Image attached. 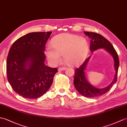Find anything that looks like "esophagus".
Wrapping results in <instances>:
<instances>
[{"mask_svg":"<svg viewBox=\"0 0 127 127\" xmlns=\"http://www.w3.org/2000/svg\"><path fill=\"white\" fill-rule=\"evenodd\" d=\"M65 69H66V67H61L58 68V70H60V71H63Z\"/></svg>","mask_w":127,"mask_h":127,"instance_id":"34e87169","label":"esophagus"}]
</instances>
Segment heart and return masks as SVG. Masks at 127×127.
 Returning <instances> with one entry per match:
<instances>
[{
	"label": "heart",
	"instance_id": "obj_1",
	"mask_svg": "<svg viewBox=\"0 0 127 127\" xmlns=\"http://www.w3.org/2000/svg\"><path fill=\"white\" fill-rule=\"evenodd\" d=\"M51 45L47 46L45 54L49 62L57 65L62 60L70 66L78 65L85 58L89 49L87 40L83 37L69 33H61L51 40Z\"/></svg>",
	"mask_w": 127,
	"mask_h": 127
}]
</instances>
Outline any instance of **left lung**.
I'll list each match as a JSON object with an SVG mask.
<instances>
[{
    "instance_id": "1",
    "label": "left lung",
    "mask_w": 127,
    "mask_h": 127,
    "mask_svg": "<svg viewBox=\"0 0 127 127\" xmlns=\"http://www.w3.org/2000/svg\"><path fill=\"white\" fill-rule=\"evenodd\" d=\"M84 33L91 39L90 44L91 52H93L97 49L103 48L111 55L114 61L115 75L113 81L108 87L102 89H98L91 85L88 82L85 77V68L91 56L88 57L78 68L75 70L73 84L76 90L82 96L87 97H94L102 95L107 93L111 87L116 82L118 69L119 67V59L113 45L103 36L95 32H84Z\"/></svg>"
}]
</instances>
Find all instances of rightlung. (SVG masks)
Wrapping results in <instances>:
<instances>
[{
  "label": "right lung",
  "mask_w": 127,
  "mask_h": 127,
  "mask_svg": "<svg viewBox=\"0 0 127 127\" xmlns=\"http://www.w3.org/2000/svg\"><path fill=\"white\" fill-rule=\"evenodd\" d=\"M51 32H31L18 38L8 52L7 80L16 93L30 99L43 96L58 70L44 64L46 43Z\"/></svg>",
  "instance_id": "add662e5"
}]
</instances>
